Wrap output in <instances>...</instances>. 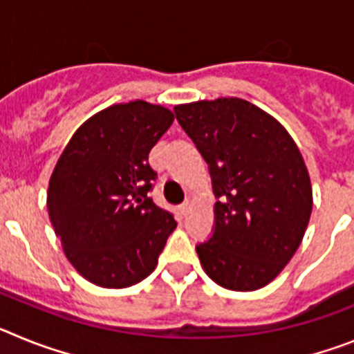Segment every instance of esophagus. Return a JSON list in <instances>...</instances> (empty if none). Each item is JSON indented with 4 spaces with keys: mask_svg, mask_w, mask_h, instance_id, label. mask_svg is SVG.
<instances>
[{
    "mask_svg": "<svg viewBox=\"0 0 354 354\" xmlns=\"http://www.w3.org/2000/svg\"><path fill=\"white\" fill-rule=\"evenodd\" d=\"M189 209H192V205H189V202H184V204L179 207V211H180V214L186 216L187 212H189Z\"/></svg>",
    "mask_w": 354,
    "mask_h": 354,
    "instance_id": "esophagus-1",
    "label": "esophagus"
}]
</instances>
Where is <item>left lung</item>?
Wrapping results in <instances>:
<instances>
[{
	"label": "left lung",
	"mask_w": 354,
	"mask_h": 354,
	"mask_svg": "<svg viewBox=\"0 0 354 354\" xmlns=\"http://www.w3.org/2000/svg\"><path fill=\"white\" fill-rule=\"evenodd\" d=\"M209 165L214 234L196 246L212 282L248 292L273 282L301 245L312 184L298 145L270 113L239 97L174 108Z\"/></svg>",
	"instance_id": "8db88e82"
}]
</instances>
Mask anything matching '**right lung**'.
I'll list each match as a JSON object with an SVG mask.
<instances>
[{
	"label": "right lung",
	"mask_w": 354,
	"mask_h": 354,
	"mask_svg": "<svg viewBox=\"0 0 354 354\" xmlns=\"http://www.w3.org/2000/svg\"><path fill=\"white\" fill-rule=\"evenodd\" d=\"M174 122L161 104L108 106L72 134L49 179L48 212L65 257L93 286L142 282L177 227L149 198L150 149Z\"/></svg>",
	"instance_id": "add662e5"
}]
</instances>
